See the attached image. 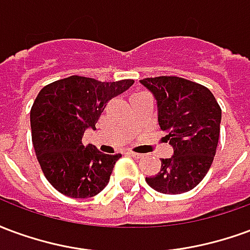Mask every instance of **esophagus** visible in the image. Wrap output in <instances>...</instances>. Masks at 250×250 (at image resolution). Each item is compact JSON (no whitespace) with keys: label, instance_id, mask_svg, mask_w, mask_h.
<instances>
[{"label":"esophagus","instance_id":"1","mask_svg":"<svg viewBox=\"0 0 250 250\" xmlns=\"http://www.w3.org/2000/svg\"><path fill=\"white\" fill-rule=\"evenodd\" d=\"M127 154H128L130 157L135 158V159H141V158L143 157L142 154H138V152H134V151H128V152H127Z\"/></svg>","mask_w":250,"mask_h":250}]
</instances>
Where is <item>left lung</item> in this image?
<instances>
[{"label":"left lung","mask_w":250,"mask_h":250,"mask_svg":"<svg viewBox=\"0 0 250 250\" xmlns=\"http://www.w3.org/2000/svg\"><path fill=\"white\" fill-rule=\"evenodd\" d=\"M158 102V122L167 132L174 155L162 159L161 171L146 178L163 194L190 191L204 179L220 138L221 107L210 89L178 76L142 79Z\"/></svg>","instance_id":"obj_1"}]
</instances>
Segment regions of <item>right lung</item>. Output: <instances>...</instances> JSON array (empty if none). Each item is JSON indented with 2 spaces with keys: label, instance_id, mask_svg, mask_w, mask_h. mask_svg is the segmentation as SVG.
Wrapping results in <instances>:
<instances>
[{
  "label": "right lung",
  "instance_id": "add662e5",
  "mask_svg": "<svg viewBox=\"0 0 250 250\" xmlns=\"http://www.w3.org/2000/svg\"><path fill=\"white\" fill-rule=\"evenodd\" d=\"M134 84V80L99 82L73 76L48 84L30 108L32 143L48 182L71 198H89L109 181L122 155L103 154L84 146L83 135L98 123L109 100Z\"/></svg>",
  "mask_w": 250,
  "mask_h": 250
}]
</instances>
